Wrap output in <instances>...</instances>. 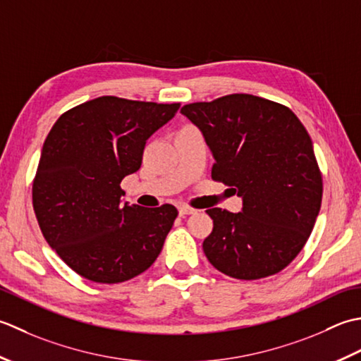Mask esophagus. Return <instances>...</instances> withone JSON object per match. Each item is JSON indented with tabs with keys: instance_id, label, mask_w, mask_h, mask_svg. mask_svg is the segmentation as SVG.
I'll return each instance as SVG.
<instances>
[{
	"instance_id": "obj_1",
	"label": "esophagus",
	"mask_w": 361,
	"mask_h": 361,
	"mask_svg": "<svg viewBox=\"0 0 361 361\" xmlns=\"http://www.w3.org/2000/svg\"><path fill=\"white\" fill-rule=\"evenodd\" d=\"M193 213H196V210L191 209V207H187V205H180V207H179V215H180V216L193 215Z\"/></svg>"
}]
</instances>
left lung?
<instances>
[{
    "instance_id": "left-lung-1",
    "label": "left lung",
    "mask_w": 361,
    "mask_h": 361,
    "mask_svg": "<svg viewBox=\"0 0 361 361\" xmlns=\"http://www.w3.org/2000/svg\"><path fill=\"white\" fill-rule=\"evenodd\" d=\"M180 114L202 132L215 164L212 179L243 200L232 213L209 209L204 254L241 281L273 276L304 247L321 209L322 178L312 138L288 107L235 93L193 102Z\"/></svg>"
}]
</instances>
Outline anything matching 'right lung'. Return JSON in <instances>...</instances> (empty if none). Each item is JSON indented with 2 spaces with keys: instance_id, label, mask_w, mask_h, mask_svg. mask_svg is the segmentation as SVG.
Wrapping results in <instances>:
<instances>
[{
  "instance_id": "right-lung-1",
  "label": "right lung",
  "mask_w": 361,
  "mask_h": 361,
  "mask_svg": "<svg viewBox=\"0 0 361 361\" xmlns=\"http://www.w3.org/2000/svg\"><path fill=\"white\" fill-rule=\"evenodd\" d=\"M180 107L101 97L61 115L43 143L32 205L43 237L88 281L118 283L156 262L178 210L121 202L154 132Z\"/></svg>"
}]
</instances>
